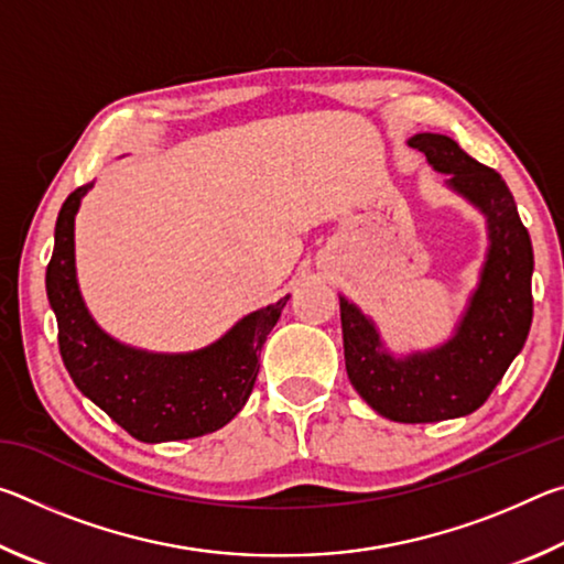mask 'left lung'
I'll return each mask as SVG.
<instances>
[{
	"label": "left lung",
	"mask_w": 564,
	"mask_h": 564,
	"mask_svg": "<svg viewBox=\"0 0 564 564\" xmlns=\"http://www.w3.org/2000/svg\"><path fill=\"white\" fill-rule=\"evenodd\" d=\"M410 147L447 174L445 184L488 221L480 283L451 340L395 358L376 323L340 295L343 350L352 388L395 423H437L470 415L490 398L528 340L532 323V243L508 184L495 169L467 156L451 137L415 133Z\"/></svg>",
	"instance_id": "1"
}]
</instances>
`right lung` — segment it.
I'll use <instances>...</instances> for the list:
<instances>
[{
  "mask_svg": "<svg viewBox=\"0 0 564 564\" xmlns=\"http://www.w3.org/2000/svg\"><path fill=\"white\" fill-rule=\"evenodd\" d=\"M94 186L66 198L46 265V295L59 326L62 360L74 386L141 443L188 441L231 423L251 395L261 348L289 295L248 313L212 346L194 352H147L113 340L84 305L74 263V216Z\"/></svg>",
  "mask_w": 564,
  "mask_h": 564,
  "instance_id": "1",
  "label": "right lung"
}]
</instances>
